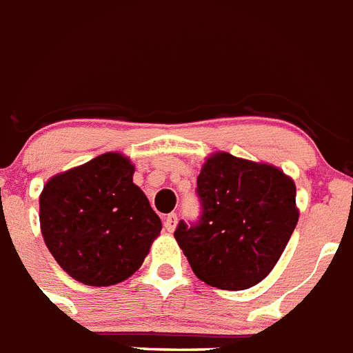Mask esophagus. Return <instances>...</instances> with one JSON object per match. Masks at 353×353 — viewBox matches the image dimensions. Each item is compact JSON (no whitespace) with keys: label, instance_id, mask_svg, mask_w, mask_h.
<instances>
[{"label":"esophagus","instance_id":"obj_1","mask_svg":"<svg viewBox=\"0 0 353 353\" xmlns=\"http://www.w3.org/2000/svg\"><path fill=\"white\" fill-rule=\"evenodd\" d=\"M177 225V214L176 213H170L167 214V219H165V229L168 232H172Z\"/></svg>","mask_w":353,"mask_h":353}]
</instances>
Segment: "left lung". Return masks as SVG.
Segmentation results:
<instances>
[{
	"instance_id": "8db88e82",
	"label": "left lung",
	"mask_w": 353,
	"mask_h": 353,
	"mask_svg": "<svg viewBox=\"0 0 353 353\" xmlns=\"http://www.w3.org/2000/svg\"><path fill=\"white\" fill-rule=\"evenodd\" d=\"M202 213L177 225V243L201 281L220 290L256 286L277 265L299 222L296 188L268 163L214 152L197 177Z\"/></svg>"
}]
</instances>
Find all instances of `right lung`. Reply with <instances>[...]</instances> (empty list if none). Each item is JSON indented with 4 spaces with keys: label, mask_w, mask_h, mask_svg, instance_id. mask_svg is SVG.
<instances>
[{
    "label": "right lung",
    "mask_w": 353,
    "mask_h": 353,
    "mask_svg": "<svg viewBox=\"0 0 353 353\" xmlns=\"http://www.w3.org/2000/svg\"><path fill=\"white\" fill-rule=\"evenodd\" d=\"M130 158L106 152L44 185L41 231L67 274L87 286H113L142 266L161 220L133 183Z\"/></svg>",
    "instance_id": "1"
}]
</instances>
